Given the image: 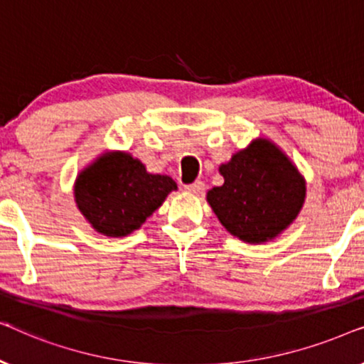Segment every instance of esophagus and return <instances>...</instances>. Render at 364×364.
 Returning a JSON list of instances; mask_svg holds the SVG:
<instances>
[{
	"instance_id": "34e87169",
	"label": "esophagus",
	"mask_w": 364,
	"mask_h": 364,
	"mask_svg": "<svg viewBox=\"0 0 364 364\" xmlns=\"http://www.w3.org/2000/svg\"><path fill=\"white\" fill-rule=\"evenodd\" d=\"M183 188H186L187 192H192V193H203V191H205V183H203L202 181H196L193 183H188V186H186Z\"/></svg>"
}]
</instances>
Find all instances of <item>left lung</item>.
I'll use <instances>...</instances> for the list:
<instances>
[{"label": "left lung", "mask_w": 364, "mask_h": 364, "mask_svg": "<svg viewBox=\"0 0 364 364\" xmlns=\"http://www.w3.org/2000/svg\"><path fill=\"white\" fill-rule=\"evenodd\" d=\"M223 186L207 200L218 220L243 242L275 238L295 220L305 200V182L296 167L265 139L253 141L220 166Z\"/></svg>", "instance_id": "8db88e82"}]
</instances>
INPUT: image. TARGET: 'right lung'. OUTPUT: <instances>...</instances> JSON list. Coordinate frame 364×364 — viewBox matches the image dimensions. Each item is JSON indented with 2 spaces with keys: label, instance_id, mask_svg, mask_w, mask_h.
Masks as SVG:
<instances>
[{
  "label": "right lung",
  "instance_id": "obj_1",
  "mask_svg": "<svg viewBox=\"0 0 364 364\" xmlns=\"http://www.w3.org/2000/svg\"><path fill=\"white\" fill-rule=\"evenodd\" d=\"M176 188L171 177L149 173L141 161L114 152L79 173L74 198L99 233L124 237L137 230Z\"/></svg>",
  "mask_w": 364,
  "mask_h": 364
}]
</instances>
